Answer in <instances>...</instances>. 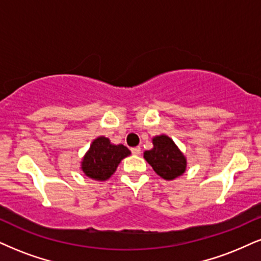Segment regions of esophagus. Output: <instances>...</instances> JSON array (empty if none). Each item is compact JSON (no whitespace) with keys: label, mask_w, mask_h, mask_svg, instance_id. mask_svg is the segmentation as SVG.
Returning <instances> with one entry per match:
<instances>
[{"label":"esophagus","mask_w":261,"mask_h":261,"mask_svg":"<svg viewBox=\"0 0 261 261\" xmlns=\"http://www.w3.org/2000/svg\"><path fill=\"white\" fill-rule=\"evenodd\" d=\"M140 152H141L140 146L133 147V149H132V153H133V155H140Z\"/></svg>","instance_id":"1"}]
</instances>
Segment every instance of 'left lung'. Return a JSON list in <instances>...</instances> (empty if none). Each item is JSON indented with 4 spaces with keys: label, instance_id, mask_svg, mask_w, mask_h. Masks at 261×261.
I'll return each instance as SVG.
<instances>
[{
    "label": "left lung",
    "instance_id": "1",
    "mask_svg": "<svg viewBox=\"0 0 261 261\" xmlns=\"http://www.w3.org/2000/svg\"><path fill=\"white\" fill-rule=\"evenodd\" d=\"M152 144V149L144 152V159L161 178L173 180L184 174L186 159L174 141L162 134L153 138Z\"/></svg>",
    "mask_w": 261,
    "mask_h": 261
}]
</instances>
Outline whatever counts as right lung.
I'll list each match as a JSON object with an SVG mask.
<instances>
[{
  "label": "right lung",
  "instance_id": "right-lung-1",
  "mask_svg": "<svg viewBox=\"0 0 261 261\" xmlns=\"http://www.w3.org/2000/svg\"><path fill=\"white\" fill-rule=\"evenodd\" d=\"M129 155L130 151L124 145H115L109 138L99 137L93 140L83 157L81 169L88 178L104 181L114 174L121 161Z\"/></svg>",
  "mask_w": 261,
  "mask_h": 261
}]
</instances>
